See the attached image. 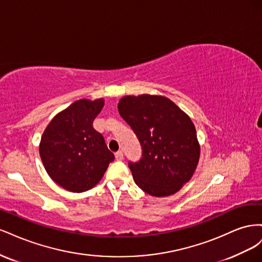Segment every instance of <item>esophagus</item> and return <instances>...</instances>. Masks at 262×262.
<instances>
[{
  "instance_id": "1",
  "label": "esophagus",
  "mask_w": 262,
  "mask_h": 262,
  "mask_svg": "<svg viewBox=\"0 0 262 262\" xmlns=\"http://www.w3.org/2000/svg\"><path fill=\"white\" fill-rule=\"evenodd\" d=\"M115 157H116L117 161H122L123 160V153L121 152V150H119V152H117L115 154Z\"/></svg>"
}]
</instances>
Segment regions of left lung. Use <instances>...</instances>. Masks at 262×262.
I'll list each match as a JSON object with an SVG mask.
<instances>
[{"instance_id": "8db88e82", "label": "left lung", "mask_w": 262, "mask_h": 262, "mask_svg": "<svg viewBox=\"0 0 262 262\" xmlns=\"http://www.w3.org/2000/svg\"><path fill=\"white\" fill-rule=\"evenodd\" d=\"M119 114L138 137L142 158L129 163L136 184L146 193H176L192 177L200 157L194 124L170 99L156 95L124 96Z\"/></svg>"}]
</instances>
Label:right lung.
Instances as JSON below:
<instances>
[{"label":"right lung","instance_id":"obj_1","mask_svg":"<svg viewBox=\"0 0 262 262\" xmlns=\"http://www.w3.org/2000/svg\"><path fill=\"white\" fill-rule=\"evenodd\" d=\"M104 99H80L55 116L47 126L39 153L50 178L69 191L83 192L96 186L115 155L93 128Z\"/></svg>","mask_w":262,"mask_h":262}]
</instances>
